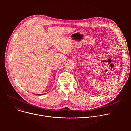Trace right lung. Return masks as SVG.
<instances>
[{"label": "right lung", "mask_w": 131, "mask_h": 131, "mask_svg": "<svg viewBox=\"0 0 131 131\" xmlns=\"http://www.w3.org/2000/svg\"><path fill=\"white\" fill-rule=\"evenodd\" d=\"M42 94H36L37 95H42Z\"/></svg>", "instance_id": "obj_1"}]
</instances>
